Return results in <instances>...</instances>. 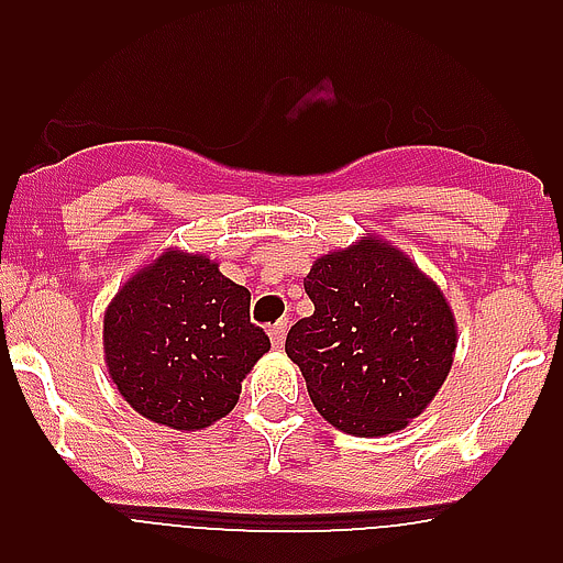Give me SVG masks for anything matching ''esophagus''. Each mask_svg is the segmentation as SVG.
<instances>
[{
  "label": "esophagus",
  "instance_id": "obj_1",
  "mask_svg": "<svg viewBox=\"0 0 563 563\" xmlns=\"http://www.w3.org/2000/svg\"><path fill=\"white\" fill-rule=\"evenodd\" d=\"M286 332H288V321H277L269 327V340L275 349H283V343H286Z\"/></svg>",
  "mask_w": 563,
  "mask_h": 563
}]
</instances>
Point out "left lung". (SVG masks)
<instances>
[{"label":"left lung","instance_id":"left-lung-1","mask_svg":"<svg viewBox=\"0 0 563 563\" xmlns=\"http://www.w3.org/2000/svg\"><path fill=\"white\" fill-rule=\"evenodd\" d=\"M305 291L316 310L288 329L286 354L321 417L362 439L406 428L450 376L457 327L441 288L365 236L321 255Z\"/></svg>","mask_w":563,"mask_h":563}]
</instances>
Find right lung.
<instances>
[{
    "mask_svg": "<svg viewBox=\"0 0 563 563\" xmlns=\"http://www.w3.org/2000/svg\"><path fill=\"white\" fill-rule=\"evenodd\" d=\"M103 349L113 384L141 417L201 430L236 406L269 338L250 321L245 286L207 255L166 250L108 305Z\"/></svg>",
    "mask_w": 563,
    "mask_h": 563,
    "instance_id": "right-lung-1",
    "label": "right lung"
}]
</instances>
